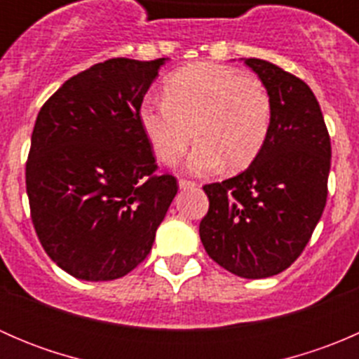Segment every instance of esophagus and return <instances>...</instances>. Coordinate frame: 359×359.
Returning a JSON list of instances; mask_svg holds the SVG:
<instances>
[{"label":"esophagus","mask_w":359,"mask_h":359,"mask_svg":"<svg viewBox=\"0 0 359 359\" xmlns=\"http://www.w3.org/2000/svg\"><path fill=\"white\" fill-rule=\"evenodd\" d=\"M179 187L180 189H194L196 187V182H193V180H187V179H180L179 180Z\"/></svg>","instance_id":"esophagus-1"}]
</instances>
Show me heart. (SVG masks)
I'll use <instances>...</instances> for the list:
<instances>
[{
	"label": "heart",
	"instance_id": "b5f03b06",
	"mask_svg": "<svg viewBox=\"0 0 359 359\" xmlns=\"http://www.w3.org/2000/svg\"><path fill=\"white\" fill-rule=\"evenodd\" d=\"M273 100L259 78L213 62L179 69L165 81V99L147 97L139 123L156 158L173 165L198 142L187 168L198 175L247 166L266 142ZM194 130H191L190 128Z\"/></svg>",
	"mask_w": 359,
	"mask_h": 359
}]
</instances>
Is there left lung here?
I'll return each instance as SVG.
<instances>
[{"label": "left lung", "mask_w": 359, "mask_h": 359, "mask_svg": "<svg viewBox=\"0 0 359 359\" xmlns=\"http://www.w3.org/2000/svg\"><path fill=\"white\" fill-rule=\"evenodd\" d=\"M269 90L273 121L252 165L206 184L200 222L206 253L229 273L260 280L290 267L309 243L327 205L330 135L309 86L260 59H245Z\"/></svg>", "instance_id": "obj_1"}]
</instances>
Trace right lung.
Wrapping results in <instances>:
<instances>
[{
	"instance_id": "add662e5",
	"label": "right lung",
	"mask_w": 359,
	"mask_h": 359,
	"mask_svg": "<svg viewBox=\"0 0 359 359\" xmlns=\"http://www.w3.org/2000/svg\"><path fill=\"white\" fill-rule=\"evenodd\" d=\"M166 59H109L69 78L36 118L25 189L36 234L71 276L111 281L151 252L177 194L139 107Z\"/></svg>"
}]
</instances>
